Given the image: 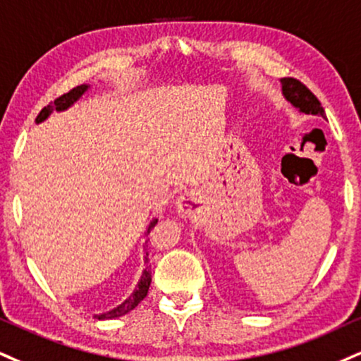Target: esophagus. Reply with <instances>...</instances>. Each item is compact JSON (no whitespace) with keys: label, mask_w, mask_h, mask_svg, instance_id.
Segmentation results:
<instances>
[{"label":"esophagus","mask_w":361,"mask_h":361,"mask_svg":"<svg viewBox=\"0 0 361 361\" xmlns=\"http://www.w3.org/2000/svg\"><path fill=\"white\" fill-rule=\"evenodd\" d=\"M195 205H197V195L192 193V192L185 193L183 197L178 200V212H180L181 215L190 216L193 214Z\"/></svg>","instance_id":"obj_1"}]
</instances>
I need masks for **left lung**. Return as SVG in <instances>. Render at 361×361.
Wrapping results in <instances>:
<instances>
[{"instance_id": "obj_1", "label": "left lung", "mask_w": 361, "mask_h": 361, "mask_svg": "<svg viewBox=\"0 0 361 361\" xmlns=\"http://www.w3.org/2000/svg\"><path fill=\"white\" fill-rule=\"evenodd\" d=\"M281 84L282 94L294 107H298L305 114H316L324 117V109L318 101V97L301 80L293 79V77H284V79H281Z\"/></svg>"}]
</instances>
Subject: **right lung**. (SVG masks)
Wrapping results in <instances>:
<instances>
[{
    "label": "right lung",
    "mask_w": 361,
    "mask_h": 361,
    "mask_svg": "<svg viewBox=\"0 0 361 361\" xmlns=\"http://www.w3.org/2000/svg\"><path fill=\"white\" fill-rule=\"evenodd\" d=\"M87 87H89V85H77V87H73V89L68 90L67 94H63V95H60V97H56L55 101H54V104H49V106H47V107H43V109L40 111V114H38L37 119H35V121H37V124L42 123V121H45L47 117L51 114V111H65V109H68V107H71L73 102L79 101V99L82 97V94H84L85 90H87ZM156 224H158V219H154L153 222H151L149 228H147V233H149V230L153 228ZM146 255H149V254H147V252H146ZM146 262H147V257H146ZM149 284H151V271H149V267H146L145 272H142V276H141V281L137 282V288L134 289V293L131 294V296L126 299L123 305H119L117 307H114V310H112V311L104 312V314H95V318H97V319H112V318H119V316L128 314L129 311H133L134 307H136L139 302H141L142 299L146 298L147 289H149Z\"/></svg>",
    "instance_id": "add662e5"
}]
</instances>
